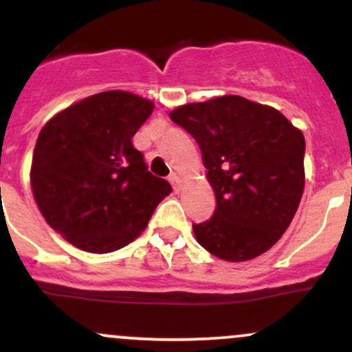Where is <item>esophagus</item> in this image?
Returning a JSON list of instances; mask_svg holds the SVG:
<instances>
[{"mask_svg":"<svg viewBox=\"0 0 352 352\" xmlns=\"http://www.w3.org/2000/svg\"><path fill=\"white\" fill-rule=\"evenodd\" d=\"M168 182L172 184L173 190H175V192H179V190H180V177L177 175V173H172V175L168 177Z\"/></svg>","mask_w":352,"mask_h":352,"instance_id":"34e87169","label":"esophagus"}]
</instances>
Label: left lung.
Masks as SVG:
<instances>
[{
  "mask_svg": "<svg viewBox=\"0 0 352 352\" xmlns=\"http://www.w3.org/2000/svg\"><path fill=\"white\" fill-rule=\"evenodd\" d=\"M200 145L217 197L197 241L227 261L268 252L292 223L305 188V137L276 109L221 96L170 112Z\"/></svg>",
  "mask_w": 352,
  "mask_h": 352,
  "instance_id": "1",
  "label": "left lung"
}]
</instances>
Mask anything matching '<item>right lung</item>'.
I'll use <instances>...</instances> for the list:
<instances>
[{
	"label": "right lung",
	"mask_w": 352,
	"mask_h": 352,
	"mask_svg": "<svg viewBox=\"0 0 352 352\" xmlns=\"http://www.w3.org/2000/svg\"><path fill=\"white\" fill-rule=\"evenodd\" d=\"M152 111L151 100L107 91L64 109L39 132L34 200L47 225L84 252L111 253L134 241L172 192L132 145Z\"/></svg>",
	"instance_id": "add662e5"
}]
</instances>
